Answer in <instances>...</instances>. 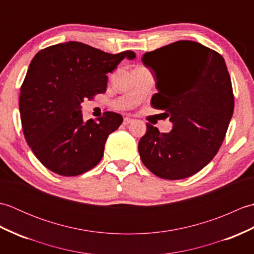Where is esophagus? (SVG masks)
Masks as SVG:
<instances>
[{"mask_svg":"<svg viewBox=\"0 0 254 254\" xmlns=\"http://www.w3.org/2000/svg\"><path fill=\"white\" fill-rule=\"evenodd\" d=\"M132 122H133V119H131V118H124V120H123L124 126H127V124H130Z\"/></svg>","mask_w":254,"mask_h":254,"instance_id":"1","label":"esophagus"}]
</instances>
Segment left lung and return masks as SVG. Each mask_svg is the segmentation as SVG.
<instances>
[{
    "label": "left lung",
    "instance_id": "8db88e82",
    "mask_svg": "<svg viewBox=\"0 0 254 254\" xmlns=\"http://www.w3.org/2000/svg\"><path fill=\"white\" fill-rule=\"evenodd\" d=\"M142 61L158 90L152 106L166 111L172 130L160 133L147 123L138 142L139 157L161 179L191 177L217 154L234 113L224 58L198 42L180 40L146 52Z\"/></svg>",
    "mask_w": 254,
    "mask_h": 254
}]
</instances>
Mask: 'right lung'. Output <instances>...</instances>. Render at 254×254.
Segmentation results:
<instances>
[{"mask_svg": "<svg viewBox=\"0 0 254 254\" xmlns=\"http://www.w3.org/2000/svg\"><path fill=\"white\" fill-rule=\"evenodd\" d=\"M133 51L111 55L77 41L42 49L30 62L20 87L24 135L46 168L74 177L94 168L104 156L109 134L121 115L106 111L98 121H84L80 104L107 89L108 73Z\"/></svg>", "mask_w": 254, "mask_h": 254, "instance_id": "add662e5", "label": "right lung"}]
</instances>
